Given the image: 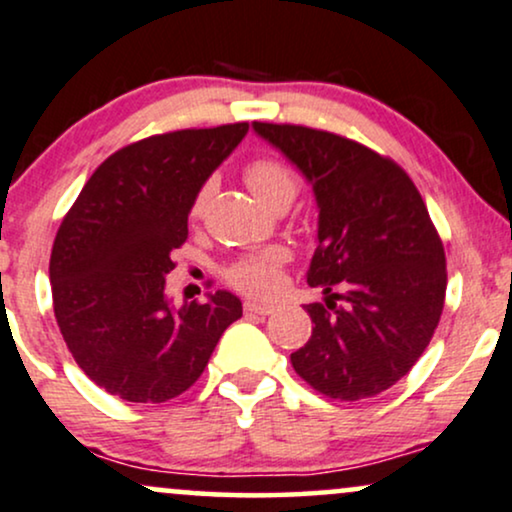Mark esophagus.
<instances>
[{
  "instance_id": "34e87169",
  "label": "esophagus",
  "mask_w": 512,
  "mask_h": 512,
  "mask_svg": "<svg viewBox=\"0 0 512 512\" xmlns=\"http://www.w3.org/2000/svg\"><path fill=\"white\" fill-rule=\"evenodd\" d=\"M245 315H260V317H267L274 312V305H264V303H257V300H245Z\"/></svg>"
}]
</instances>
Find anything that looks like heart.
<instances>
[{"label": "heart", "instance_id": "b5f03b06", "mask_svg": "<svg viewBox=\"0 0 512 512\" xmlns=\"http://www.w3.org/2000/svg\"><path fill=\"white\" fill-rule=\"evenodd\" d=\"M243 176L248 188L252 190V195L269 209L279 205H291L300 188L298 176L286 164L276 162V159H255V162L245 166ZM209 193H212V183H205V186L197 190L193 207H190L193 217L202 212ZM283 262H286V252L279 248L255 252V255H245L233 262L226 269V279L245 293L267 295L281 283Z\"/></svg>", "mask_w": 512, "mask_h": 512}]
</instances>
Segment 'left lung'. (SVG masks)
<instances>
[{"mask_svg": "<svg viewBox=\"0 0 512 512\" xmlns=\"http://www.w3.org/2000/svg\"><path fill=\"white\" fill-rule=\"evenodd\" d=\"M312 186L317 250L307 283L312 336L295 372L336 400L372 398L410 372L446 298V255L420 190L391 159L341 135L252 121Z\"/></svg>", "mask_w": 512, "mask_h": 512, "instance_id": "1", "label": "left lung"}]
</instances>
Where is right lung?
<instances>
[{"instance_id":"obj_1","label":"right lung","mask_w":512,"mask_h":512,"mask_svg":"<svg viewBox=\"0 0 512 512\" xmlns=\"http://www.w3.org/2000/svg\"><path fill=\"white\" fill-rule=\"evenodd\" d=\"M248 123L188 128L121 147L97 166L54 238V317L73 360L128 403H164L205 372L226 326L229 291L171 305V252L188 238L197 190L236 150Z\"/></svg>"}]
</instances>
